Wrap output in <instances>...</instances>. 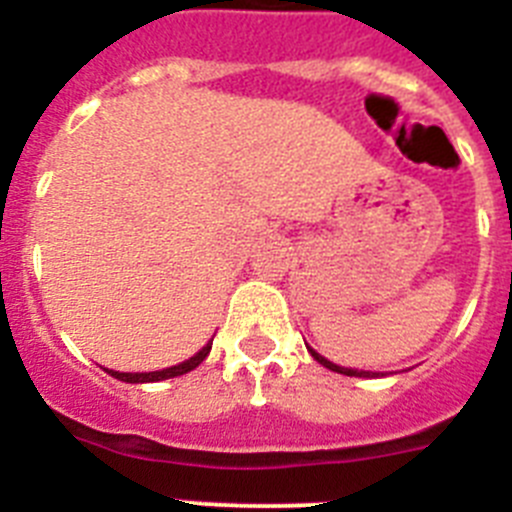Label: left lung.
Segmentation results:
<instances>
[{"mask_svg":"<svg viewBox=\"0 0 512 512\" xmlns=\"http://www.w3.org/2000/svg\"><path fill=\"white\" fill-rule=\"evenodd\" d=\"M310 354H312V359L318 361V364H323L325 369H330V372L346 374V377H374L372 372H359V369H346V366H338V364H333V361H328V359H325V356H320L318 351H312V348H310Z\"/></svg>","mask_w":512,"mask_h":512,"instance_id":"left-lung-1","label":"left lung"}]
</instances>
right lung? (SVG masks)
<instances>
[{
  "instance_id": "add662e5",
  "label": "right lung",
  "mask_w": 512,
  "mask_h": 512,
  "mask_svg": "<svg viewBox=\"0 0 512 512\" xmlns=\"http://www.w3.org/2000/svg\"><path fill=\"white\" fill-rule=\"evenodd\" d=\"M212 348V341L207 343L202 351H197V354L192 356V359L182 361V364L176 366H169V369H161V372H138V374H130V372H112V369H107V372L112 374L115 379H120V382H130V384H143V382H161V379H171V377H182V374L192 372V369H197V366L202 364V361L207 359V354H210Z\"/></svg>"
}]
</instances>
